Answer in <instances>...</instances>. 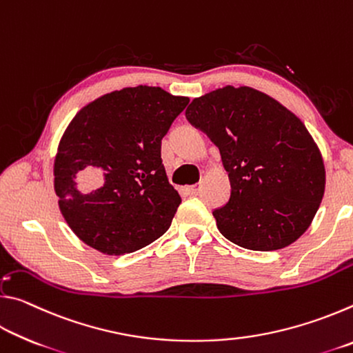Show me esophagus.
I'll use <instances>...</instances> for the list:
<instances>
[{"label":"esophagus","mask_w":353,"mask_h":353,"mask_svg":"<svg viewBox=\"0 0 353 353\" xmlns=\"http://www.w3.org/2000/svg\"><path fill=\"white\" fill-rule=\"evenodd\" d=\"M187 190H188V193H190V194H198L199 191H201V185H199V183L191 185V187H188Z\"/></svg>","instance_id":"1"}]
</instances>
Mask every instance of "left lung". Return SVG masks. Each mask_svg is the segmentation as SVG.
<instances>
[{"instance_id":"8db88e82","label":"left lung","mask_w":353,"mask_h":353,"mask_svg":"<svg viewBox=\"0 0 353 353\" xmlns=\"http://www.w3.org/2000/svg\"><path fill=\"white\" fill-rule=\"evenodd\" d=\"M188 123L219 148L230 198L213 210L227 240L250 250L290 246L312 224L325 170L307 128L276 99L249 87L191 101Z\"/></svg>"}]
</instances>
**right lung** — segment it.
Here are the masks:
<instances>
[{"instance_id":"add662e5","label":"right lung","mask_w":353,"mask_h":353,"mask_svg":"<svg viewBox=\"0 0 353 353\" xmlns=\"http://www.w3.org/2000/svg\"><path fill=\"white\" fill-rule=\"evenodd\" d=\"M188 101L160 87L123 88L70 123L56 155L54 190L65 221L88 246L130 254L170 229L181 196L166 179L162 139Z\"/></svg>"}]
</instances>
